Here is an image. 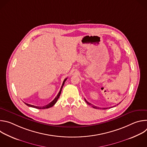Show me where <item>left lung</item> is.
Listing matches in <instances>:
<instances>
[{"label": "left lung", "mask_w": 147, "mask_h": 147, "mask_svg": "<svg viewBox=\"0 0 147 147\" xmlns=\"http://www.w3.org/2000/svg\"><path fill=\"white\" fill-rule=\"evenodd\" d=\"M85 99V101L86 102V103H87V104H88V105H91V106H92V107L93 108H95V109H99V108L96 107V106H94V105H92V104H91V103H90V102H88V101H87V100H86V99ZM117 105H118V104H117ZM102 109H107V108H106V109H105V108H103Z\"/></svg>", "instance_id": "1"}]
</instances>
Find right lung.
Listing matches in <instances>:
<instances>
[{
	"mask_svg": "<svg viewBox=\"0 0 147 147\" xmlns=\"http://www.w3.org/2000/svg\"><path fill=\"white\" fill-rule=\"evenodd\" d=\"M67 79V78H65V80L63 81V84H62V86L61 87V88L60 90V91L59 92L57 95L55 97V98L51 102H50L49 103H48V105H45V106H43V107H36V106H34V105H30V104H28V103H27L26 102H24V103L26 105H27L28 107H32V108H36V109H48V108H49L51 107H52L56 103L58 98H59L60 95V94H61V90H62V88L63 87L64 84H65V81H66V80Z\"/></svg>",
	"mask_w": 147,
	"mask_h": 147,
	"instance_id": "obj_1",
	"label": "right lung"
}]
</instances>
